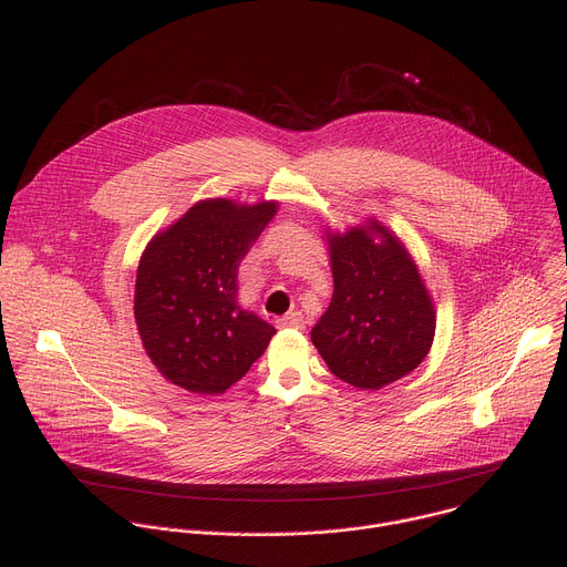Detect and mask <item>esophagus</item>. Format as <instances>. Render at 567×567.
Returning a JSON list of instances; mask_svg holds the SVG:
<instances>
[{
    "label": "esophagus",
    "instance_id": "esophagus-1",
    "mask_svg": "<svg viewBox=\"0 0 567 567\" xmlns=\"http://www.w3.org/2000/svg\"><path fill=\"white\" fill-rule=\"evenodd\" d=\"M276 326H278L280 330H302V328H305V318H302L300 311H291V313L278 318Z\"/></svg>",
    "mask_w": 567,
    "mask_h": 567
}]
</instances>
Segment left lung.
Wrapping results in <instances>:
<instances>
[{
	"instance_id": "left-lung-1",
	"label": "left lung",
	"mask_w": 567,
	"mask_h": 567,
	"mask_svg": "<svg viewBox=\"0 0 567 567\" xmlns=\"http://www.w3.org/2000/svg\"><path fill=\"white\" fill-rule=\"evenodd\" d=\"M334 296L311 341L334 377L361 390L413 372L435 337V311L401 241L379 221L330 235Z\"/></svg>"
}]
</instances>
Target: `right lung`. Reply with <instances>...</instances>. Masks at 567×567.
I'll use <instances>...</instances> for the list:
<instances>
[{"instance_id":"1","label":"right lung","mask_w":567,"mask_h":567,"mask_svg":"<svg viewBox=\"0 0 567 567\" xmlns=\"http://www.w3.org/2000/svg\"><path fill=\"white\" fill-rule=\"evenodd\" d=\"M276 208V202H199L147 245L136 274V328L152 363L175 385L224 392L276 334L237 305V267Z\"/></svg>"}]
</instances>
